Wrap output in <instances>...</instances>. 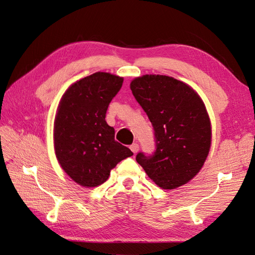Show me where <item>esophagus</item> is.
I'll return each instance as SVG.
<instances>
[{
	"instance_id": "obj_1",
	"label": "esophagus",
	"mask_w": 255,
	"mask_h": 255,
	"mask_svg": "<svg viewBox=\"0 0 255 255\" xmlns=\"http://www.w3.org/2000/svg\"><path fill=\"white\" fill-rule=\"evenodd\" d=\"M129 149L132 150L133 153H137L138 151H139V144L136 143V142H135V143H132V144L129 145Z\"/></svg>"
}]
</instances>
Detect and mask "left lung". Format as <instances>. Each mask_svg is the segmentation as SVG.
Instances as JSON below:
<instances>
[{
	"instance_id": "1",
	"label": "left lung",
	"mask_w": 255,
	"mask_h": 255,
	"mask_svg": "<svg viewBox=\"0 0 255 255\" xmlns=\"http://www.w3.org/2000/svg\"><path fill=\"white\" fill-rule=\"evenodd\" d=\"M136 101L154 129L155 150L136 155L150 179L164 189L190 181L210 152L211 122L197 92L166 75H143L130 83Z\"/></svg>"
}]
</instances>
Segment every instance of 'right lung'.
Masks as SVG:
<instances>
[{"mask_svg":"<svg viewBox=\"0 0 255 255\" xmlns=\"http://www.w3.org/2000/svg\"><path fill=\"white\" fill-rule=\"evenodd\" d=\"M122 83L117 75L96 72L71 85L61 98L54 123V148L61 168L82 186L103 184L116 165L133 155L115 140V129L105 121Z\"/></svg>","mask_w":255,"mask_h":255,"instance_id":"add662e5","label":"right lung"}]
</instances>
